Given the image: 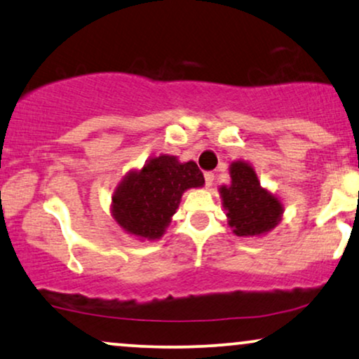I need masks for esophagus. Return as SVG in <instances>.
Returning a JSON list of instances; mask_svg holds the SVG:
<instances>
[{"instance_id":"34e87169","label":"esophagus","mask_w":359,"mask_h":359,"mask_svg":"<svg viewBox=\"0 0 359 359\" xmlns=\"http://www.w3.org/2000/svg\"><path fill=\"white\" fill-rule=\"evenodd\" d=\"M213 180H215V175L212 172H205V187L210 189L213 185Z\"/></svg>"}]
</instances>
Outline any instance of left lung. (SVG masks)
Returning <instances> with one entry per match:
<instances>
[{"label":"left lung","instance_id":"left-lung-1","mask_svg":"<svg viewBox=\"0 0 359 359\" xmlns=\"http://www.w3.org/2000/svg\"><path fill=\"white\" fill-rule=\"evenodd\" d=\"M229 169L230 184L220 185L219 192L232 232L237 237H262L271 232L283 219V202L262 187L252 164L233 161Z\"/></svg>","mask_w":359,"mask_h":359}]
</instances>
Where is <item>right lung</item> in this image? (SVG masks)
Returning a JSON list of instances; mask_svg holds the SVG:
<instances>
[{"instance_id": "1", "label": "right lung", "mask_w": 359, "mask_h": 359, "mask_svg": "<svg viewBox=\"0 0 359 359\" xmlns=\"http://www.w3.org/2000/svg\"><path fill=\"white\" fill-rule=\"evenodd\" d=\"M203 174L194 161L161 154L140 169H130L111 197V215L126 233L139 240H158L189 189H201Z\"/></svg>"}]
</instances>
